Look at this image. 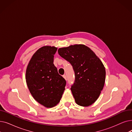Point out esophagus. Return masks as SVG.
Segmentation results:
<instances>
[{"mask_svg": "<svg viewBox=\"0 0 132 132\" xmlns=\"http://www.w3.org/2000/svg\"><path fill=\"white\" fill-rule=\"evenodd\" d=\"M63 77H64L65 79H66V78H67V77H66V76L65 75V74H64V75H63Z\"/></svg>", "mask_w": 132, "mask_h": 132, "instance_id": "34e87169", "label": "esophagus"}]
</instances>
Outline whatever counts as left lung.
Returning <instances> with one entry per match:
<instances>
[{
  "label": "left lung",
  "mask_w": 132,
  "mask_h": 132,
  "mask_svg": "<svg viewBox=\"0 0 132 132\" xmlns=\"http://www.w3.org/2000/svg\"><path fill=\"white\" fill-rule=\"evenodd\" d=\"M58 51L73 67L75 79L71 89L76 103L84 107L93 104L105 84L106 71L102 62L84 45H71Z\"/></svg>",
  "instance_id": "8db88e82"
}]
</instances>
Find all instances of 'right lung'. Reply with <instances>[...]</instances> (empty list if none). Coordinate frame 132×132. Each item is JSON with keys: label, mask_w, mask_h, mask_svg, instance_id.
<instances>
[{"label": "right lung", "mask_w": 132, "mask_h": 132, "mask_svg": "<svg viewBox=\"0 0 132 132\" xmlns=\"http://www.w3.org/2000/svg\"><path fill=\"white\" fill-rule=\"evenodd\" d=\"M56 51L57 48L53 46L40 48L33 55L26 72L30 93L39 104L47 108L59 102L66 84L53 64Z\"/></svg>", "instance_id": "add662e5"}]
</instances>
